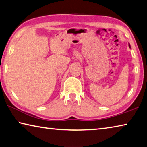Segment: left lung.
Here are the masks:
<instances>
[{"label":"left lung","mask_w":147,"mask_h":147,"mask_svg":"<svg viewBox=\"0 0 147 147\" xmlns=\"http://www.w3.org/2000/svg\"><path fill=\"white\" fill-rule=\"evenodd\" d=\"M128 46H129V47H130V48H131V47H130V44L128 45Z\"/></svg>","instance_id":"obj_1"}]
</instances>
